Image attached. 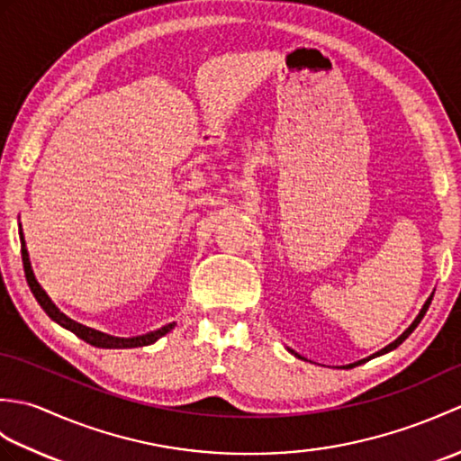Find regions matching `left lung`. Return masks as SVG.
Instances as JSON below:
<instances>
[{
    "label": "left lung",
    "instance_id": "8db88e82",
    "mask_svg": "<svg viewBox=\"0 0 461 461\" xmlns=\"http://www.w3.org/2000/svg\"><path fill=\"white\" fill-rule=\"evenodd\" d=\"M429 303H432V295H429V297H428V301L424 303V305H422V309H420V312H418V317H416V319L412 321V325H410V327H408V329H406V330L402 332V335H400V337H398V339H396L394 342H390V345H388V347H384V348H382V350H378V352H376V355H372V357H368V358H375V357H380V355H386V352H390V350H394V348H396L398 345H402V342H404V340L408 339V335H410V332H412V330H414V329L418 327V322H420V321H422V317L426 315V311H428V307H429ZM287 350L291 352V355H295L297 358H303V357H299V355H297V352H295V350H291V348H287ZM368 358H362V360H358V362H352V365H348V368H352V366H358V365H362V362H366Z\"/></svg>",
    "mask_w": 461,
    "mask_h": 461
}]
</instances>
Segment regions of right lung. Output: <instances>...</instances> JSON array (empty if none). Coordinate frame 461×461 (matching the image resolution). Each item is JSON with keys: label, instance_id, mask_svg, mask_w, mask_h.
I'll list each match as a JSON object with an SVG mask.
<instances>
[{"label": "right lung", "instance_id": "1", "mask_svg": "<svg viewBox=\"0 0 461 461\" xmlns=\"http://www.w3.org/2000/svg\"><path fill=\"white\" fill-rule=\"evenodd\" d=\"M19 241H22V259H23V269H25L27 285H29V289H32L33 297L37 299L39 305H41V309L47 312L49 319L55 321L57 325H61L63 329L71 330L73 335L83 339L85 342H89V345L99 347V348H136V347H146V345H152V342H156L160 337H164L166 332H170L176 327V322H168V325H164L160 329L146 332V335L124 339V337L106 335V332H101V330L91 329V327H85V325H81V322L68 319L65 312H61V309H59L55 303L51 301V297L47 295L45 289L39 285V281H37L35 273H33V267H32V261H29V251H27V246H25V236H23L22 223H19Z\"/></svg>", "mask_w": 461, "mask_h": 461}]
</instances>
